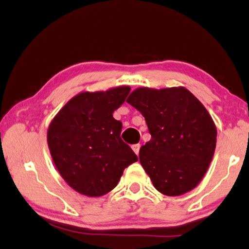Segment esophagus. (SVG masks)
Here are the masks:
<instances>
[{
  "label": "esophagus",
  "instance_id": "1",
  "mask_svg": "<svg viewBox=\"0 0 249 249\" xmlns=\"http://www.w3.org/2000/svg\"><path fill=\"white\" fill-rule=\"evenodd\" d=\"M140 147H141V145H140V144H134V145H132V149H133V152H134L135 154H137V155H139Z\"/></svg>",
  "mask_w": 249,
  "mask_h": 249
}]
</instances>
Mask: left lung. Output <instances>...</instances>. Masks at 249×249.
<instances>
[{
	"mask_svg": "<svg viewBox=\"0 0 249 249\" xmlns=\"http://www.w3.org/2000/svg\"><path fill=\"white\" fill-rule=\"evenodd\" d=\"M126 103L143 115L152 135L139 157L155 189L167 196L195 189L217 143V128L205 106L183 87L138 88Z\"/></svg>",
	"mask_w": 249,
	"mask_h": 249,
	"instance_id": "obj_1",
	"label": "left lung"
}]
</instances>
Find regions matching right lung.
Returning a JSON list of instances; mask_svg holds the SVG:
<instances>
[{"label":"right lung","instance_id":"add662e5","mask_svg":"<svg viewBox=\"0 0 249 249\" xmlns=\"http://www.w3.org/2000/svg\"><path fill=\"white\" fill-rule=\"evenodd\" d=\"M130 87L81 92L51 121L48 145L55 167L82 195L100 197L118 184L124 169L138 160L120 138L123 124L112 112L124 104Z\"/></svg>","mask_w":249,"mask_h":249}]
</instances>
